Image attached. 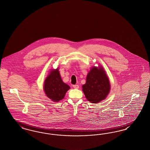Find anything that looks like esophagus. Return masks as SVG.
Returning a JSON list of instances; mask_svg holds the SVG:
<instances>
[{
    "label": "esophagus",
    "mask_w": 150,
    "mask_h": 150,
    "mask_svg": "<svg viewBox=\"0 0 150 150\" xmlns=\"http://www.w3.org/2000/svg\"><path fill=\"white\" fill-rule=\"evenodd\" d=\"M72 86H73V88H75V89H78V88H79V85H74Z\"/></svg>",
    "instance_id": "34e87169"
}]
</instances>
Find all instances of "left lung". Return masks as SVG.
Returning a JSON list of instances; mask_svg holds the SVG:
<instances>
[{
	"mask_svg": "<svg viewBox=\"0 0 150 150\" xmlns=\"http://www.w3.org/2000/svg\"><path fill=\"white\" fill-rule=\"evenodd\" d=\"M82 87L86 98L93 103L105 99L110 88L108 76L101 67L91 68L87 75L86 83Z\"/></svg>",
	"mask_w": 150,
	"mask_h": 150,
	"instance_id": "8db88e82",
	"label": "left lung"
}]
</instances>
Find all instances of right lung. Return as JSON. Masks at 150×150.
<instances>
[{
	"label": "right lung",
	"mask_w": 150,
	"mask_h": 150,
	"mask_svg": "<svg viewBox=\"0 0 150 150\" xmlns=\"http://www.w3.org/2000/svg\"><path fill=\"white\" fill-rule=\"evenodd\" d=\"M43 87L46 96L55 102L62 100L70 89V86L62 81L58 69L51 71L45 81Z\"/></svg>",
	"instance_id": "add662e5"
}]
</instances>
